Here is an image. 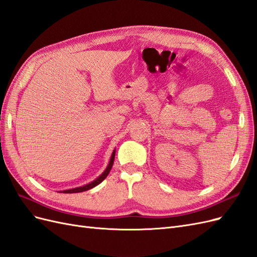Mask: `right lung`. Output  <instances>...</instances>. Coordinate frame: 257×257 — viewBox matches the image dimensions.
<instances>
[{
  "instance_id": "right-lung-1",
  "label": "right lung",
  "mask_w": 257,
  "mask_h": 257,
  "mask_svg": "<svg viewBox=\"0 0 257 257\" xmlns=\"http://www.w3.org/2000/svg\"><path fill=\"white\" fill-rule=\"evenodd\" d=\"M114 153H115V150H113V152L111 154L110 161H109V164H108V166L104 170V173L100 175L99 177H97L95 180H93L92 182L85 184L83 186H79V188H75V189H71V190H64V191H61V192H63V193H80V192L88 191V190H90L92 188H94V186H96L97 184H99L108 176V174H109V172H110V169H111V167L113 165V161H114Z\"/></svg>"
}]
</instances>
